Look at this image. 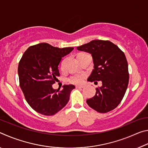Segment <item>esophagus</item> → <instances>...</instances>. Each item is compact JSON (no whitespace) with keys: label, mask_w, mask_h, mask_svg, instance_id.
Instances as JSON below:
<instances>
[{"label":"esophagus","mask_w":148,"mask_h":148,"mask_svg":"<svg viewBox=\"0 0 148 148\" xmlns=\"http://www.w3.org/2000/svg\"><path fill=\"white\" fill-rule=\"evenodd\" d=\"M76 88H83V87H84V86H76Z\"/></svg>","instance_id":"esophagus-1"}]
</instances>
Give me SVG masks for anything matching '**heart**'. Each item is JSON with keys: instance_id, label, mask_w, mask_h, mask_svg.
<instances>
[{"instance_id": "heart-1", "label": "heart", "mask_w": 148, "mask_h": 148, "mask_svg": "<svg viewBox=\"0 0 148 148\" xmlns=\"http://www.w3.org/2000/svg\"><path fill=\"white\" fill-rule=\"evenodd\" d=\"M85 75L84 74H75L69 77V81L72 84H79L83 82Z\"/></svg>"}]
</instances>
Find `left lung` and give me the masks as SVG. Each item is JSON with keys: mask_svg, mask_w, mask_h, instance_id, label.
<instances>
[{"mask_svg": "<svg viewBox=\"0 0 148 148\" xmlns=\"http://www.w3.org/2000/svg\"><path fill=\"white\" fill-rule=\"evenodd\" d=\"M77 49L91 54L93 60L94 69L87 81H101L102 84L96 89L95 96L87 100V104L99 113L115 109L129 84L128 63L124 53L112 42L101 40H94Z\"/></svg>", "mask_w": 148, "mask_h": 148, "instance_id": "1", "label": "left lung"}]
</instances>
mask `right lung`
<instances>
[{"instance_id": "add662e5", "label": "right lung", "mask_w": 148, "mask_h": 148, "mask_svg": "<svg viewBox=\"0 0 148 148\" xmlns=\"http://www.w3.org/2000/svg\"><path fill=\"white\" fill-rule=\"evenodd\" d=\"M74 47L59 48L47 43L30 46L18 65L19 86L32 109L44 116H53L68 103L73 85H64L61 91L52 85L59 76L58 66L62 57Z\"/></svg>"}]
</instances>
